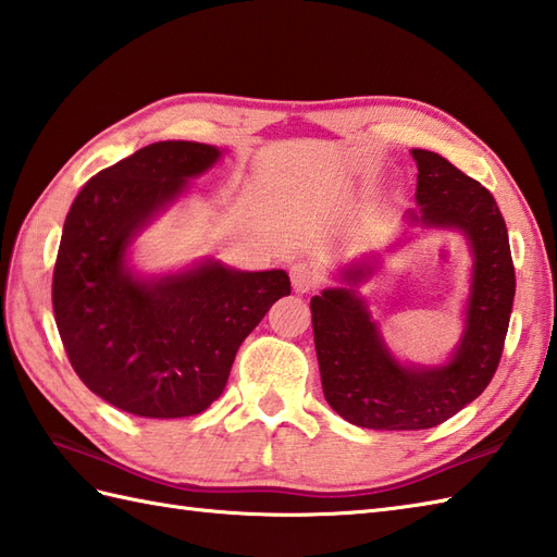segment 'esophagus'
Masks as SVG:
<instances>
[{
  "instance_id": "34e87169",
  "label": "esophagus",
  "mask_w": 557,
  "mask_h": 557,
  "mask_svg": "<svg viewBox=\"0 0 557 557\" xmlns=\"http://www.w3.org/2000/svg\"><path fill=\"white\" fill-rule=\"evenodd\" d=\"M290 283L295 293H310L319 286V271L310 264H295L290 269Z\"/></svg>"
}]
</instances>
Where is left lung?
I'll return each mask as SVG.
<instances>
[{"instance_id": "1", "label": "left lung", "mask_w": 557, "mask_h": 557, "mask_svg": "<svg viewBox=\"0 0 557 557\" xmlns=\"http://www.w3.org/2000/svg\"><path fill=\"white\" fill-rule=\"evenodd\" d=\"M417 202L410 226L462 231L474 252L472 293L465 336L443 367H403L383 345L379 329L355 286L379 269L352 264L343 271L348 288H329L310 302L314 348L326 403L350 424L383 431L438 426L476 400L496 374L508 336L515 267L508 228L493 195L446 157L412 150Z\"/></svg>"}]
</instances>
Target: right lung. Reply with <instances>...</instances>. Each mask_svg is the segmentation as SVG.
Here are the masks:
<instances>
[{"mask_svg":"<svg viewBox=\"0 0 557 557\" xmlns=\"http://www.w3.org/2000/svg\"><path fill=\"white\" fill-rule=\"evenodd\" d=\"M219 157L202 143L147 145L92 176L71 205L52 276L57 329L73 372L123 412H205L224 393L240 343L290 295L281 269L236 271L207 259L145 281L126 267L138 231Z\"/></svg>","mask_w":557,"mask_h":557,"instance_id":"right-lung-1","label":"right lung"}]
</instances>
